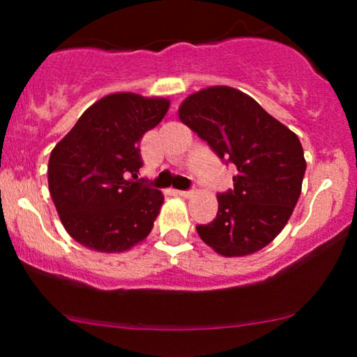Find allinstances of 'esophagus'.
I'll return each mask as SVG.
<instances>
[{
	"label": "esophagus",
	"mask_w": 357,
	"mask_h": 357,
	"mask_svg": "<svg viewBox=\"0 0 357 357\" xmlns=\"http://www.w3.org/2000/svg\"><path fill=\"white\" fill-rule=\"evenodd\" d=\"M176 195L181 196V198H190L192 192L191 191H176Z\"/></svg>",
	"instance_id": "34e87169"
}]
</instances>
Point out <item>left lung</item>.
Returning <instances> with one entry per match:
<instances>
[{
  "mask_svg": "<svg viewBox=\"0 0 357 357\" xmlns=\"http://www.w3.org/2000/svg\"><path fill=\"white\" fill-rule=\"evenodd\" d=\"M178 116L238 171L233 190L216 196V218L196 227L199 238L223 257L267 247L284 230L302 191L307 165L296 132L227 85L191 93Z\"/></svg>",
  "mask_w": 357,
  "mask_h": 357,
  "instance_id": "obj_1",
  "label": "left lung"
}]
</instances>
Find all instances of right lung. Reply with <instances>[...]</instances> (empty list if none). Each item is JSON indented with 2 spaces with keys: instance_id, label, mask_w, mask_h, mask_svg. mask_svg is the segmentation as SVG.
I'll use <instances>...</instances> for the list:
<instances>
[{
  "instance_id": "right-lung-1",
  "label": "right lung",
  "mask_w": 357,
  "mask_h": 357,
  "mask_svg": "<svg viewBox=\"0 0 357 357\" xmlns=\"http://www.w3.org/2000/svg\"><path fill=\"white\" fill-rule=\"evenodd\" d=\"M169 109L165 97L117 92L82 114L53 147L48 190L68 235L96 252L121 253L146 240L165 196L137 178L139 142Z\"/></svg>"
}]
</instances>
